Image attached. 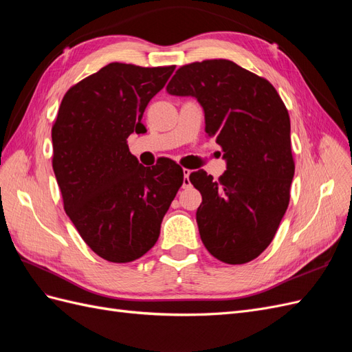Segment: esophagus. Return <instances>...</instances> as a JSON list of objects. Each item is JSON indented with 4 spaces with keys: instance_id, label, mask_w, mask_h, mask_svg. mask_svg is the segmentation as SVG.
<instances>
[{
    "instance_id": "1",
    "label": "esophagus",
    "mask_w": 352,
    "mask_h": 352,
    "mask_svg": "<svg viewBox=\"0 0 352 352\" xmlns=\"http://www.w3.org/2000/svg\"><path fill=\"white\" fill-rule=\"evenodd\" d=\"M189 175H190V170L184 168V184H182V186H184V188H189V186H190V182H189Z\"/></svg>"
}]
</instances>
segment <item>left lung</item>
<instances>
[{
  "label": "left lung",
  "mask_w": 352,
  "mask_h": 352,
  "mask_svg": "<svg viewBox=\"0 0 352 352\" xmlns=\"http://www.w3.org/2000/svg\"><path fill=\"white\" fill-rule=\"evenodd\" d=\"M166 89L199 102L206 132L226 160L219 180L204 170L189 176L202 195L197 210L202 243L228 264L257 258L280 225L295 172L282 98L269 80L229 60L182 66Z\"/></svg>",
  "instance_id": "8db88e82"
}]
</instances>
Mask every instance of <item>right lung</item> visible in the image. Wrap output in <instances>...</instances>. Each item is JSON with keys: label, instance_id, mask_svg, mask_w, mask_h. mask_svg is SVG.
Returning <instances> with one entry per match:
<instances>
[{"label": "right lung", "instance_id": "1", "mask_svg": "<svg viewBox=\"0 0 352 352\" xmlns=\"http://www.w3.org/2000/svg\"><path fill=\"white\" fill-rule=\"evenodd\" d=\"M175 66L110 63L72 87L52 126V168L69 219L101 258L129 263L150 251L184 170L168 158L144 167L127 138Z\"/></svg>", "mask_w": 352, "mask_h": 352}]
</instances>
